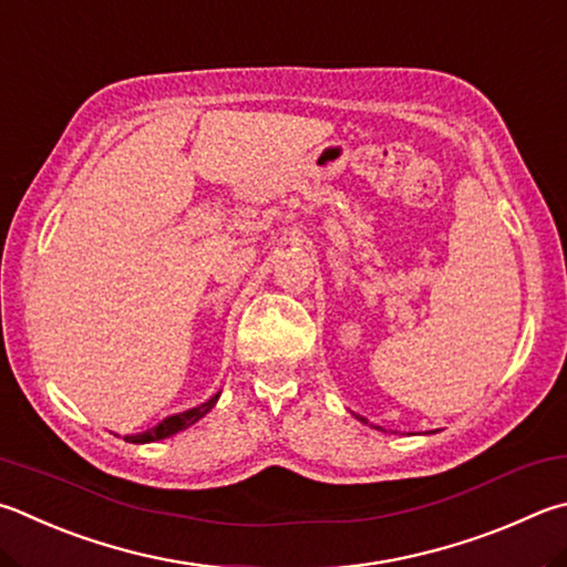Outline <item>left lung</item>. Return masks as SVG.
Here are the masks:
<instances>
[{
  "label": "left lung",
  "instance_id": "8db88e82",
  "mask_svg": "<svg viewBox=\"0 0 567 567\" xmlns=\"http://www.w3.org/2000/svg\"><path fill=\"white\" fill-rule=\"evenodd\" d=\"M357 419H359V421H364V424H367V419H364V416H357Z\"/></svg>",
  "mask_w": 567,
  "mask_h": 567
}]
</instances>
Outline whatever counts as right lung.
Here are the masks:
<instances>
[{
  "label": "right lung",
  "mask_w": 567,
  "mask_h": 567,
  "mask_svg": "<svg viewBox=\"0 0 567 567\" xmlns=\"http://www.w3.org/2000/svg\"><path fill=\"white\" fill-rule=\"evenodd\" d=\"M218 396H220V394H215V396H210V399L205 401V404H200V406L183 411V414H173V416H168V419H163L158 426H153V429H148V431H143V434H136V436H123V439L131 441V444H151V441L168 439V436H173V434H178V431L193 426L195 421H198V419H203L205 414H208V411L215 406V401H218Z\"/></svg>",
  "instance_id": "add662e5"
}]
</instances>
